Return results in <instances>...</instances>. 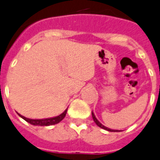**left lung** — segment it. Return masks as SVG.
<instances>
[{
  "label": "left lung",
  "instance_id": "obj_1",
  "mask_svg": "<svg viewBox=\"0 0 160 160\" xmlns=\"http://www.w3.org/2000/svg\"><path fill=\"white\" fill-rule=\"evenodd\" d=\"M91 114H92V117H93L94 121H95V124H96V125H98V126H99V127H100V128H102V129H105V130L109 131V132H120V130H115V129H109V128H108V127H106V126H104V125H102V124H101V123L99 122V121H98V120H97V118H96V117H95V114H94L93 112H91Z\"/></svg>",
  "mask_w": 160,
  "mask_h": 160
}]
</instances>
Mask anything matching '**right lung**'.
<instances>
[{"mask_svg": "<svg viewBox=\"0 0 160 160\" xmlns=\"http://www.w3.org/2000/svg\"><path fill=\"white\" fill-rule=\"evenodd\" d=\"M67 110H68V108L65 109L63 112L60 114L59 116H57V117L45 118V119H30V118H27V117H23L21 114H19V113H18V114L19 117H22L23 120H25L28 123H30L31 125H38V126H49V125H56V124H58L60 121H62L65 118V115H66Z\"/></svg>", "mask_w": 160, "mask_h": 160, "instance_id": "add662e5", "label": "right lung"}]
</instances>
